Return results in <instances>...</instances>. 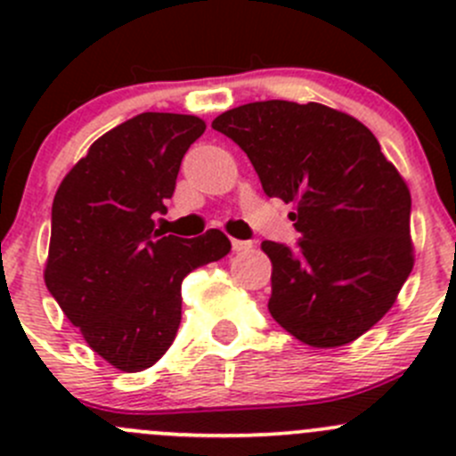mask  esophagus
Returning a JSON list of instances; mask_svg holds the SVG:
<instances>
[{
  "label": "esophagus",
  "instance_id": "esophagus-1",
  "mask_svg": "<svg viewBox=\"0 0 456 456\" xmlns=\"http://www.w3.org/2000/svg\"><path fill=\"white\" fill-rule=\"evenodd\" d=\"M251 242H247V240H236V238H233L232 240V249L236 251V254H240V251H249L251 249Z\"/></svg>",
  "mask_w": 456,
  "mask_h": 456
}]
</instances>
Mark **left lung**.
Instances as JSON below:
<instances>
[{
  "instance_id": "left-lung-1",
  "label": "left lung",
  "mask_w": 456,
  "mask_h": 456,
  "mask_svg": "<svg viewBox=\"0 0 456 456\" xmlns=\"http://www.w3.org/2000/svg\"><path fill=\"white\" fill-rule=\"evenodd\" d=\"M211 127L242 147L266 196L293 205L300 249L262 242L273 320L315 348L355 342L388 314L415 265L402 174L364 123L322 103L256 101Z\"/></svg>"
}]
</instances>
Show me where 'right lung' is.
Instances as JSON below:
<instances>
[{
    "mask_svg": "<svg viewBox=\"0 0 456 456\" xmlns=\"http://www.w3.org/2000/svg\"><path fill=\"white\" fill-rule=\"evenodd\" d=\"M205 127L191 114L142 112L92 142L54 194L45 287L118 370L165 355L181 324L183 278L232 251L220 229L191 240L154 229Z\"/></svg>",
    "mask_w": 456,
    "mask_h": 456,
    "instance_id": "right-lung-1",
    "label": "right lung"
}]
</instances>
